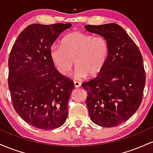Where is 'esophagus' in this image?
Segmentation results:
<instances>
[{
  "mask_svg": "<svg viewBox=\"0 0 153 153\" xmlns=\"http://www.w3.org/2000/svg\"><path fill=\"white\" fill-rule=\"evenodd\" d=\"M74 85L75 88H79V87H80L81 84H80V82L78 81H74Z\"/></svg>",
  "mask_w": 153,
  "mask_h": 153,
  "instance_id": "esophagus-1",
  "label": "esophagus"
}]
</instances>
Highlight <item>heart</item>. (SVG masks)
<instances>
[{
	"instance_id": "obj_1",
	"label": "heart",
	"mask_w": 153,
	"mask_h": 153,
	"mask_svg": "<svg viewBox=\"0 0 153 153\" xmlns=\"http://www.w3.org/2000/svg\"><path fill=\"white\" fill-rule=\"evenodd\" d=\"M109 54V45L104 36L74 31L62 39L61 46L51 47L50 56L54 66L61 74L71 73L74 60L77 65L75 77L81 80L90 73L95 75L101 72Z\"/></svg>"
}]
</instances>
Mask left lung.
Masks as SVG:
<instances>
[{
    "instance_id": "1",
    "label": "left lung",
    "mask_w": 153,
    "mask_h": 153,
    "mask_svg": "<svg viewBox=\"0 0 153 153\" xmlns=\"http://www.w3.org/2000/svg\"><path fill=\"white\" fill-rule=\"evenodd\" d=\"M89 32L104 36L109 54L96 78L82 84L93 122L112 127L128 120L141 104L145 85L143 59L138 47L117 24L86 25Z\"/></svg>"
}]
</instances>
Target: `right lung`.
I'll list each match as a JSON object with an SVG mask.
<instances>
[{"mask_svg":"<svg viewBox=\"0 0 153 153\" xmlns=\"http://www.w3.org/2000/svg\"><path fill=\"white\" fill-rule=\"evenodd\" d=\"M71 24L29 25L19 35L8 57V88L13 108L26 122L44 130L62 125L74 82L59 73L51 47Z\"/></svg>","mask_w":153,"mask_h":153,"instance_id":"add662e5","label":"right lung"}]
</instances>
